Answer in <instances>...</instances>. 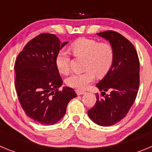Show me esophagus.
Instances as JSON below:
<instances>
[{
	"mask_svg": "<svg viewBox=\"0 0 152 152\" xmlns=\"http://www.w3.org/2000/svg\"><path fill=\"white\" fill-rule=\"evenodd\" d=\"M76 93H77V95H82L84 94H85V91H79V90H76Z\"/></svg>",
	"mask_w": 152,
	"mask_h": 152,
	"instance_id": "esophagus-1",
	"label": "esophagus"
}]
</instances>
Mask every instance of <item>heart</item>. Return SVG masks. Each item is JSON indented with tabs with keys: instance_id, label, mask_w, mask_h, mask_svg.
Listing matches in <instances>:
<instances>
[{
	"instance_id": "obj_1",
	"label": "heart",
	"mask_w": 152,
	"mask_h": 152,
	"mask_svg": "<svg viewBox=\"0 0 152 152\" xmlns=\"http://www.w3.org/2000/svg\"><path fill=\"white\" fill-rule=\"evenodd\" d=\"M70 49L75 57L84 58V70L80 74H72L67 78L66 84L77 90H84L97 77L107 75L112 67L114 52L110 44L100 42L91 39L80 38L71 45ZM58 72L67 74L69 71L70 56L64 49L58 51L55 59Z\"/></svg>"
}]
</instances>
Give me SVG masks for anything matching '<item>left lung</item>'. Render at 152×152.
I'll list each match as a JSON object with an SVG mask.
<instances>
[{"instance_id":"obj_1","label":"left lung","mask_w":152,"mask_h":152,"mask_svg":"<svg viewBox=\"0 0 152 152\" xmlns=\"http://www.w3.org/2000/svg\"><path fill=\"white\" fill-rule=\"evenodd\" d=\"M108 40L113 49L112 67L96 84L101 92L96 94L95 105L88 112L99 126L116 124L126 116L136 98L139 88V60L135 47L124 36L115 31L96 33ZM106 91H110L109 95Z\"/></svg>"}]
</instances>
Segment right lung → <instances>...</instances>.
I'll return each mask as SVG.
<instances>
[{
    "label": "right lung",
    "instance_id": "1",
    "mask_svg": "<svg viewBox=\"0 0 152 152\" xmlns=\"http://www.w3.org/2000/svg\"><path fill=\"white\" fill-rule=\"evenodd\" d=\"M68 42L54 34L42 33L26 44L14 64L15 88L25 113L36 123L53 125L64 116L68 103L77 94L63 87L55 59Z\"/></svg>",
    "mask_w": 152,
    "mask_h": 152
}]
</instances>
